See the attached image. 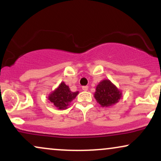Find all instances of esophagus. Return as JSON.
I'll return each mask as SVG.
<instances>
[{
	"instance_id": "obj_1",
	"label": "esophagus",
	"mask_w": 161,
	"mask_h": 161,
	"mask_svg": "<svg viewBox=\"0 0 161 161\" xmlns=\"http://www.w3.org/2000/svg\"><path fill=\"white\" fill-rule=\"evenodd\" d=\"M88 89V86H82L83 91H87Z\"/></svg>"
}]
</instances>
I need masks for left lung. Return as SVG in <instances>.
<instances>
[{
  "mask_svg": "<svg viewBox=\"0 0 161 161\" xmlns=\"http://www.w3.org/2000/svg\"><path fill=\"white\" fill-rule=\"evenodd\" d=\"M95 97L102 107H110L119 101L121 92L110 80L105 79L96 87Z\"/></svg>",
  "mask_w": 161,
  "mask_h": 161,
  "instance_id": "8db88e82",
  "label": "left lung"
}]
</instances>
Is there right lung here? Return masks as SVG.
I'll list each match as a JSON object with an SVG mask.
<instances>
[{
    "label": "right lung",
    "mask_w": 161,
    "mask_h": 161,
    "mask_svg": "<svg viewBox=\"0 0 161 161\" xmlns=\"http://www.w3.org/2000/svg\"><path fill=\"white\" fill-rule=\"evenodd\" d=\"M78 93L79 92H72L69 86L64 82H61L58 88L48 96V99L56 108L64 110L67 108L69 103L76 97Z\"/></svg>",
    "instance_id": "right-lung-1"
}]
</instances>
